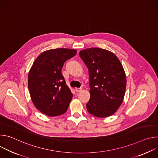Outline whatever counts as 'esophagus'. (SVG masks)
<instances>
[{"label":"esophagus","mask_w":158,"mask_h":158,"mask_svg":"<svg viewBox=\"0 0 158 158\" xmlns=\"http://www.w3.org/2000/svg\"><path fill=\"white\" fill-rule=\"evenodd\" d=\"M75 91L77 92V93H79L82 91V89L81 88H76L75 89Z\"/></svg>","instance_id":"esophagus-1"}]
</instances>
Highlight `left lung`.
I'll list each match as a JSON object with an SVG mask.
<instances>
[{
  "label": "left lung",
  "mask_w": 158,
  "mask_h": 158,
  "mask_svg": "<svg viewBox=\"0 0 158 158\" xmlns=\"http://www.w3.org/2000/svg\"><path fill=\"white\" fill-rule=\"evenodd\" d=\"M89 71L90 99L86 104L90 114L109 117L121 105L126 88V76L117 56L109 51L89 48L79 52Z\"/></svg>",
  "instance_id": "obj_1"
}]
</instances>
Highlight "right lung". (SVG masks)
Segmentation results:
<instances>
[{
  "label": "right lung",
  "mask_w": 158,
  "mask_h": 158,
  "mask_svg": "<svg viewBox=\"0 0 158 158\" xmlns=\"http://www.w3.org/2000/svg\"><path fill=\"white\" fill-rule=\"evenodd\" d=\"M76 53L71 49H50L34 60L28 75V87L34 105L44 114L57 116L68 109L73 94L61 70L64 62Z\"/></svg>",
  "instance_id": "obj_1"
}]
</instances>
